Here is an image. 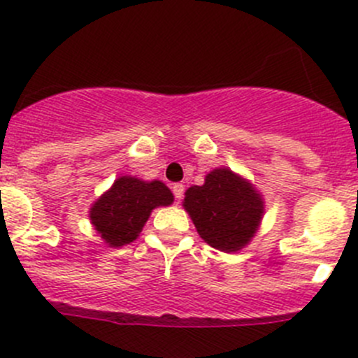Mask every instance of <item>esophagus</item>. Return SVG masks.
I'll return each instance as SVG.
<instances>
[{"mask_svg": "<svg viewBox=\"0 0 358 358\" xmlns=\"http://www.w3.org/2000/svg\"><path fill=\"white\" fill-rule=\"evenodd\" d=\"M171 190H173V194H175V198L180 201V199L183 198V192H185V187H183L182 183H173Z\"/></svg>", "mask_w": 358, "mask_h": 358, "instance_id": "esophagus-1", "label": "esophagus"}]
</instances>
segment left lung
<instances>
[{
	"label": "left lung",
	"mask_w": 358,
	"mask_h": 358,
	"mask_svg": "<svg viewBox=\"0 0 358 358\" xmlns=\"http://www.w3.org/2000/svg\"><path fill=\"white\" fill-rule=\"evenodd\" d=\"M196 229L219 250H238L255 236L263 215V201L245 180L229 169H215L205 185L190 187L183 201Z\"/></svg>",
	"instance_id": "left-lung-1"
}]
</instances>
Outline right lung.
Wrapping results in <instances>:
<instances>
[{
  "mask_svg": "<svg viewBox=\"0 0 358 358\" xmlns=\"http://www.w3.org/2000/svg\"><path fill=\"white\" fill-rule=\"evenodd\" d=\"M173 203V194L162 182H141L122 176L93 205L90 212L93 226L111 247L134 242L155 206Z\"/></svg>",
  "mask_w": 358,
  "mask_h": 358,
  "instance_id": "right-lung-1",
  "label": "right lung"
}]
</instances>
